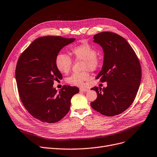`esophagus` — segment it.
<instances>
[{"mask_svg":"<svg viewBox=\"0 0 157 157\" xmlns=\"http://www.w3.org/2000/svg\"><path fill=\"white\" fill-rule=\"evenodd\" d=\"M79 90L81 92H88L89 91V89H87V88H80Z\"/></svg>","mask_w":157,"mask_h":157,"instance_id":"esophagus-1","label":"esophagus"}]
</instances>
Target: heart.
<instances>
[{"label":"heart","mask_w":157,"mask_h":157,"mask_svg":"<svg viewBox=\"0 0 157 157\" xmlns=\"http://www.w3.org/2000/svg\"><path fill=\"white\" fill-rule=\"evenodd\" d=\"M71 54L77 60H83L82 70H85L79 73H73L69 76L66 81L69 84L78 86H83L85 82L90 78L87 70L94 71L97 70L100 64V59L97 56L96 49L88 43L83 42L71 48ZM72 61L71 58L64 53H59L55 59V65L60 72L67 74L70 72Z\"/></svg>","instance_id":"b5f03b06"}]
</instances>
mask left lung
<instances>
[{"label":"left lung","instance_id":"obj_1","mask_svg":"<svg viewBox=\"0 0 157 157\" xmlns=\"http://www.w3.org/2000/svg\"><path fill=\"white\" fill-rule=\"evenodd\" d=\"M94 39L104 53L102 68L96 79L106 82L108 86L91 88L97 92V98L90 105L105 116H116L134 102L141 83V66L132 48L120 35L103 32Z\"/></svg>","mask_w":157,"mask_h":157}]
</instances>
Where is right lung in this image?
Returning <instances> with one entry per match:
<instances>
[{"instance_id": "right-lung-1", "label": "right lung", "mask_w": 157, "mask_h": 157, "mask_svg": "<svg viewBox=\"0 0 157 157\" xmlns=\"http://www.w3.org/2000/svg\"><path fill=\"white\" fill-rule=\"evenodd\" d=\"M75 39L44 36L36 39L25 49L16 64L15 76L20 99L32 116L53 123L62 120L70 109L76 86L64 85L60 92L53 87L62 79L55 65L58 53Z\"/></svg>"}]
</instances>
